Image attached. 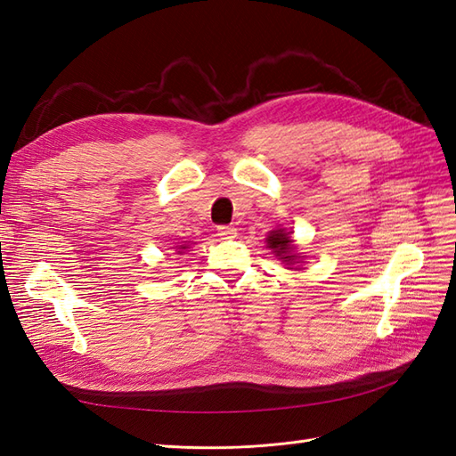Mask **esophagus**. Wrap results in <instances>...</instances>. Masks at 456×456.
<instances>
[{"mask_svg": "<svg viewBox=\"0 0 456 456\" xmlns=\"http://www.w3.org/2000/svg\"><path fill=\"white\" fill-rule=\"evenodd\" d=\"M216 233H218L220 238H236L238 230L233 228V226H218V228H216Z\"/></svg>", "mask_w": 456, "mask_h": 456, "instance_id": "obj_1", "label": "esophagus"}]
</instances>
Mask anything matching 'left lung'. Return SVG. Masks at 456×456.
Wrapping results in <instances>:
<instances>
[{
  "mask_svg": "<svg viewBox=\"0 0 456 456\" xmlns=\"http://www.w3.org/2000/svg\"><path fill=\"white\" fill-rule=\"evenodd\" d=\"M266 243L270 249L275 253V256H280L283 260V265L291 266L298 260V255L293 253L295 245L291 240V232H285V230H273L270 232V236L266 238Z\"/></svg>",
  "mask_w": 456,
  "mask_h": 456,
  "instance_id": "8db88e82",
  "label": "left lung"
}]
</instances>
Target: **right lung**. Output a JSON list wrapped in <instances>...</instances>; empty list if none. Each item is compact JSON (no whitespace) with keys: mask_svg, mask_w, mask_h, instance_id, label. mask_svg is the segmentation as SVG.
Wrapping results in <instances>:
<instances>
[{"mask_svg":"<svg viewBox=\"0 0 456 456\" xmlns=\"http://www.w3.org/2000/svg\"><path fill=\"white\" fill-rule=\"evenodd\" d=\"M178 249H181V251H176V253H178V255H181V253H183L184 249H188V245H181V247H178Z\"/></svg>","mask_w":456,"mask_h":456,"instance_id":"1","label":"right lung"}]
</instances>
